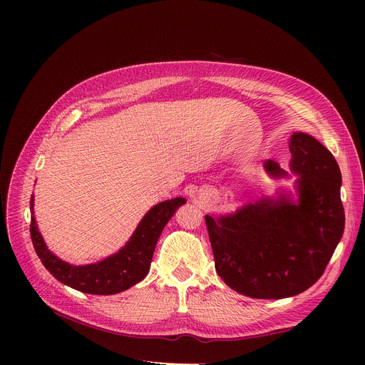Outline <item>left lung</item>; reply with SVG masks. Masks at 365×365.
<instances>
[{
    "label": "left lung",
    "mask_w": 365,
    "mask_h": 365,
    "mask_svg": "<svg viewBox=\"0 0 365 365\" xmlns=\"http://www.w3.org/2000/svg\"><path fill=\"white\" fill-rule=\"evenodd\" d=\"M290 168L297 201L290 195L262 198L234 215L205 216L219 277L253 299H284L314 285L343 235L341 175L333 153L306 133H293ZM272 178L287 171L264 163Z\"/></svg>",
    "instance_id": "left-lung-1"
}]
</instances>
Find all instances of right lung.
<instances>
[{
  "mask_svg": "<svg viewBox=\"0 0 365 365\" xmlns=\"http://www.w3.org/2000/svg\"><path fill=\"white\" fill-rule=\"evenodd\" d=\"M186 202L173 198L153 205L140 220L128 242L101 262L75 266L54 256L44 242L34 217V195L31 197V238L38 257L46 269L62 284L88 294H117L142 281L149 272L153 250L167 222Z\"/></svg>",
  "mask_w": 365,
  "mask_h": 365,
  "instance_id": "1",
  "label": "right lung"
}]
</instances>
